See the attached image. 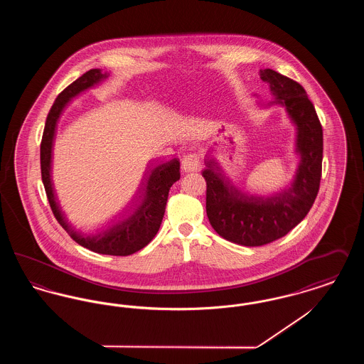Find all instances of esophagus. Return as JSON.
Masks as SVG:
<instances>
[{
	"mask_svg": "<svg viewBox=\"0 0 364 364\" xmlns=\"http://www.w3.org/2000/svg\"><path fill=\"white\" fill-rule=\"evenodd\" d=\"M200 159L198 154H188L183 158V171L191 173V172H198L200 169Z\"/></svg>",
	"mask_w": 364,
	"mask_h": 364,
	"instance_id": "obj_1",
	"label": "esophagus"
}]
</instances>
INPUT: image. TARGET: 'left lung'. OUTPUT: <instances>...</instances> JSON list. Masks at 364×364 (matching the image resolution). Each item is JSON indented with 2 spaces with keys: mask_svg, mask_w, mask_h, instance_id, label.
I'll list each match as a JSON object with an SVG mask.
<instances>
[{
  "mask_svg": "<svg viewBox=\"0 0 364 364\" xmlns=\"http://www.w3.org/2000/svg\"><path fill=\"white\" fill-rule=\"evenodd\" d=\"M259 76L297 125L296 150L301 161L294 188L269 199L254 198L230 186L213 161L202 173L210 224L226 240L247 247L269 244L292 230L312 208L322 176V125L306 90L269 68L260 70Z\"/></svg>",
  "mask_w": 364,
  "mask_h": 364,
  "instance_id": "obj_1",
  "label": "left lung"
}]
</instances>
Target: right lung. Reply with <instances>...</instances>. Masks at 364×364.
Segmentation results:
<instances>
[{"label":"right lung","instance_id":"right-lung-1","mask_svg":"<svg viewBox=\"0 0 364 364\" xmlns=\"http://www.w3.org/2000/svg\"><path fill=\"white\" fill-rule=\"evenodd\" d=\"M105 77H107V75L101 73V70H90L58 94L48 114L41 141V172L53 214L75 242L98 254L127 257L141 250L154 239L165 214L169 190L173 183L180 178L178 159L174 158L171 162L162 164L151 172L146 184L144 199L132 217L98 236H83L68 225L65 217L55 203L50 180L53 136L55 131V122L61 114V110L68 104L72 97L88 87L94 86Z\"/></svg>","mask_w":364,"mask_h":364}]
</instances>
